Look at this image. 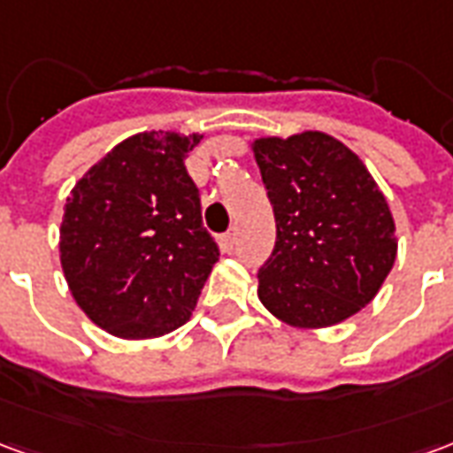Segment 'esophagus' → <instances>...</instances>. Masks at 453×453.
I'll list each match as a JSON object with an SVG mask.
<instances>
[{"label":"esophagus","mask_w":453,"mask_h":453,"mask_svg":"<svg viewBox=\"0 0 453 453\" xmlns=\"http://www.w3.org/2000/svg\"><path fill=\"white\" fill-rule=\"evenodd\" d=\"M237 242V227H233V230H227L226 235H223V247L226 250H233Z\"/></svg>","instance_id":"1"}]
</instances>
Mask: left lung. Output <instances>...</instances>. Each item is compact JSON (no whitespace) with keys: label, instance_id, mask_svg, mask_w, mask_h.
I'll use <instances>...</instances> for the list:
<instances>
[{"label":"left lung","instance_id":"obj_1","mask_svg":"<svg viewBox=\"0 0 453 453\" xmlns=\"http://www.w3.org/2000/svg\"><path fill=\"white\" fill-rule=\"evenodd\" d=\"M252 150L276 218L259 301L294 327H327L359 313L398 252L388 201L369 169L320 130L259 138Z\"/></svg>","mask_w":453,"mask_h":453}]
</instances>
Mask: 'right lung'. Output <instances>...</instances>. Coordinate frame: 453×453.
<instances>
[{"mask_svg": "<svg viewBox=\"0 0 453 453\" xmlns=\"http://www.w3.org/2000/svg\"><path fill=\"white\" fill-rule=\"evenodd\" d=\"M203 135L150 130L99 159L67 196L60 265L87 318L152 340L191 318L218 262L184 159Z\"/></svg>", "mask_w": 453, "mask_h": 453, "instance_id": "obj_1", "label": "right lung"}]
</instances>
